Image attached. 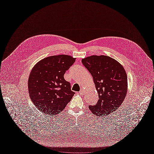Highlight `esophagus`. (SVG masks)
Returning <instances> with one entry per match:
<instances>
[{
	"instance_id": "esophagus-1",
	"label": "esophagus",
	"mask_w": 154,
	"mask_h": 154,
	"mask_svg": "<svg viewBox=\"0 0 154 154\" xmlns=\"http://www.w3.org/2000/svg\"><path fill=\"white\" fill-rule=\"evenodd\" d=\"M79 93H80V94H84V90H83V88H82V89L80 90Z\"/></svg>"
}]
</instances>
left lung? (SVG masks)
I'll list each match as a JSON object with an SVG mask.
<instances>
[{
  "label": "left lung",
  "instance_id": "obj_1",
  "mask_svg": "<svg viewBox=\"0 0 154 154\" xmlns=\"http://www.w3.org/2000/svg\"><path fill=\"white\" fill-rule=\"evenodd\" d=\"M91 74L99 94L97 104L90 105L96 116H108L122 105L127 94L126 72L116 60L106 55H91L82 60Z\"/></svg>",
  "mask_w": 154,
  "mask_h": 154
}]
</instances>
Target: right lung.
Returning <instances> with one entry per match:
<instances>
[{
  "instance_id": "1",
  "label": "right lung",
  "mask_w": 154,
  "mask_h": 154,
  "mask_svg": "<svg viewBox=\"0 0 154 154\" xmlns=\"http://www.w3.org/2000/svg\"><path fill=\"white\" fill-rule=\"evenodd\" d=\"M68 55H54L38 61L28 80L30 97L40 112L50 116L60 113L72 98L74 92L64 74L75 61Z\"/></svg>"
}]
</instances>
